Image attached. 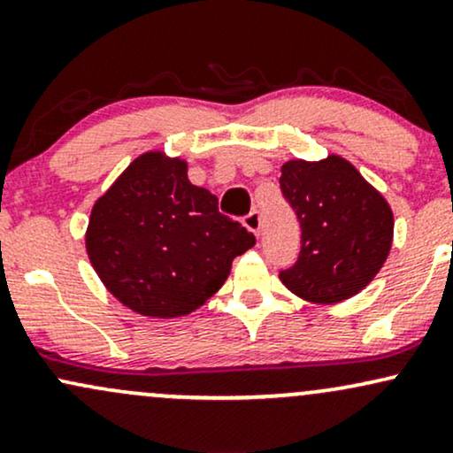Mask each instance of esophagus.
I'll return each instance as SVG.
<instances>
[{"mask_svg":"<svg viewBox=\"0 0 453 453\" xmlns=\"http://www.w3.org/2000/svg\"><path fill=\"white\" fill-rule=\"evenodd\" d=\"M242 223H244V227H247L249 232L256 234V236H259V230H262V217H259L257 211L249 212V215L242 219Z\"/></svg>","mask_w":453,"mask_h":453,"instance_id":"obj_1","label":"esophagus"}]
</instances>
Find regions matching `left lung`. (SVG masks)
<instances>
[{"mask_svg": "<svg viewBox=\"0 0 453 453\" xmlns=\"http://www.w3.org/2000/svg\"><path fill=\"white\" fill-rule=\"evenodd\" d=\"M280 189L303 227L298 262L279 274L289 292L313 304H336L360 294L383 268L394 241L386 196L341 155L288 159Z\"/></svg>", "mask_w": 453, "mask_h": 453, "instance_id": "8db88e82", "label": "left lung"}]
</instances>
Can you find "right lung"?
Wrapping results in <instances>:
<instances>
[{"label": "right lung", "mask_w": 453, "mask_h": 453, "mask_svg": "<svg viewBox=\"0 0 453 453\" xmlns=\"http://www.w3.org/2000/svg\"><path fill=\"white\" fill-rule=\"evenodd\" d=\"M187 159L147 150L97 197L85 232L93 270L123 306L153 319L200 309L256 236L191 185Z\"/></svg>", "instance_id": "right-lung-1"}]
</instances>
